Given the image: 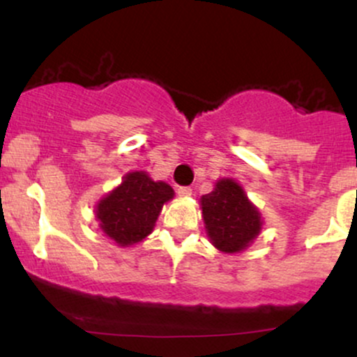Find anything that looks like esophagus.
<instances>
[{"label":"esophagus","instance_id":"esophagus-1","mask_svg":"<svg viewBox=\"0 0 357 357\" xmlns=\"http://www.w3.org/2000/svg\"><path fill=\"white\" fill-rule=\"evenodd\" d=\"M191 192H192V190L190 186H179L178 188V195L184 196V198H186V196H191Z\"/></svg>","mask_w":357,"mask_h":357}]
</instances>
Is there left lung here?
Segmentation results:
<instances>
[{"label":"left lung","instance_id":"1","mask_svg":"<svg viewBox=\"0 0 357 357\" xmlns=\"http://www.w3.org/2000/svg\"><path fill=\"white\" fill-rule=\"evenodd\" d=\"M202 208L208 236L221 252H241L260 233V213L231 179L216 183L202 198Z\"/></svg>","mask_w":357,"mask_h":357}]
</instances>
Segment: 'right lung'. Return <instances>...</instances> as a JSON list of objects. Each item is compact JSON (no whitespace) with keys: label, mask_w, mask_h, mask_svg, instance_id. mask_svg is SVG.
Masks as SVG:
<instances>
[{"label":"right lung","mask_w":357,"mask_h":357,"mask_svg":"<svg viewBox=\"0 0 357 357\" xmlns=\"http://www.w3.org/2000/svg\"><path fill=\"white\" fill-rule=\"evenodd\" d=\"M173 196L169 184L153 181L144 171L126 174L121 186L97 204L100 228L121 247L137 243L153 231L162 204Z\"/></svg>","instance_id":"add662e5"}]
</instances>
